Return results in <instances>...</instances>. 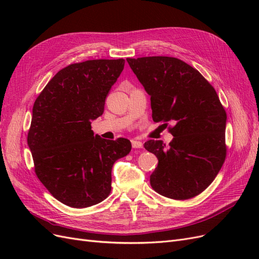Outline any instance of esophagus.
<instances>
[{"instance_id":"esophagus-1","label":"esophagus","mask_w":259,"mask_h":259,"mask_svg":"<svg viewBox=\"0 0 259 259\" xmlns=\"http://www.w3.org/2000/svg\"><path fill=\"white\" fill-rule=\"evenodd\" d=\"M132 146H133V148H135V149H140V148H143V143L139 142V140H137V139H133L132 140Z\"/></svg>"}]
</instances>
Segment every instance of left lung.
<instances>
[{
    "label": "left lung",
    "instance_id": "obj_1",
    "mask_svg": "<svg viewBox=\"0 0 259 259\" xmlns=\"http://www.w3.org/2000/svg\"><path fill=\"white\" fill-rule=\"evenodd\" d=\"M150 95L152 119L174 136L168 146L148 140L145 149L159 160L150 185L159 194L188 200L204 191L227 154V114L210 83L197 69L175 57L127 58Z\"/></svg>",
    "mask_w": 259,
    "mask_h": 259
}]
</instances>
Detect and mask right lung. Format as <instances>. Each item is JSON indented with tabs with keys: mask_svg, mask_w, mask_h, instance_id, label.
I'll list each match as a JSON object with an SVG mask.
<instances>
[{
	"mask_svg": "<svg viewBox=\"0 0 259 259\" xmlns=\"http://www.w3.org/2000/svg\"><path fill=\"white\" fill-rule=\"evenodd\" d=\"M125 60L94 59L61 69L34 101L28 132L34 171L55 199L84 208L111 192V170L132 149L128 139L94 135L92 121L104 113L105 100Z\"/></svg>",
	"mask_w": 259,
	"mask_h": 259,
	"instance_id": "right-lung-1",
	"label": "right lung"
}]
</instances>
